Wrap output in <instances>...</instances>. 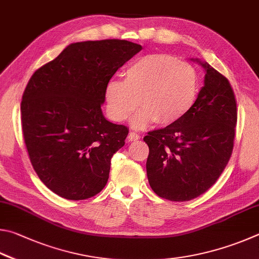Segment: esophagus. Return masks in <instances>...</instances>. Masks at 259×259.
<instances>
[{
	"label": "esophagus",
	"instance_id": "1",
	"mask_svg": "<svg viewBox=\"0 0 259 259\" xmlns=\"http://www.w3.org/2000/svg\"><path fill=\"white\" fill-rule=\"evenodd\" d=\"M127 139H128V141H137V140L140 139V134L135 133V132H130Z\"/></svg>",
	"mask_w": 259,
	"mask_h": 259
}]
</instances>
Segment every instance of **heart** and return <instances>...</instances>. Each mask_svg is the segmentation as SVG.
I'll use <instances>...</instances> for the list:
<instances>
[{"instance_id": "heart-1", "label": "heart", "mask_w": 259, "mask_h": 259, "mask_svg": "<svg viewBox=\"0 0 259 259\" xmlns=\"http://www.w3.org/2000/svg\"><path fill=\"white\" fill-rule=\"evenodd\" d=\"M125 79L108 81L104 92L108 115L124 121L140 106L134 124L144 127L156 121L171 125L188 115L198 99L200 77L192 63L167 53L137 59L124 71Z\"/></svg>"}]
</instances>
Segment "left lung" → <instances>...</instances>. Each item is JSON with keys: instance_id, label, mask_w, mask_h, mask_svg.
<instances>
[{"instance_id": "1", "label": "left lung", "mask_w": 259, "mask_h": 259, "mask_svg": "<svg viewBox=\"0 0 259 259\" xmlns=\"http://www.w3.org/2000/svg\"><path fill=\"white\" fill-rule=\"evenodd\" d=\"M206 68L205 86L193 108L180 121L148 132L147 175L157 196L189 201L216 183L232 156L237 100L229 79Z\"/></svg>"}]
</instances>
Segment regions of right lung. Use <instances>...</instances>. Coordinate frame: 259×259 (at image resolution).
Wrapping results in <instances>:
<instances>
[{
	"instance_id": "obj_1",
	"label": "right lung",
	"mask_w": 259,
	"mask_h": 259,
	"mask_svg": "<svg viewBox=\"0 0 259 259\" xmlns=\"http://www.w3.org/2000/svg\"><path fill=\"white\" fill-rule=\"evenodd\" d=\"M141 50L116 38L74 43L30 77L22 134L36 174L59 197L85 200L106 187L111 158L128 134L102 115L106 86Z\"/></svg>"
}]
</instances>
